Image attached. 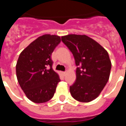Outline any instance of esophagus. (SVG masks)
Listing matches in <instances>:
<instances>
[{
	"instance_id": "esophagus-1",
	"label": "esophagus",
	"mask_w": 126,
	"mask_h": 126,
	"mask_svg": "<svg viewBox=\"0 0 126 126\" xmlns=\"http://www.w3.org/2000/svg\"><path fill=\"white\" fill-rule=\"evenodd\" d=\"M62 74H63V76H65V75H66V72H62Z\"/></svg>"
}]
</instances>
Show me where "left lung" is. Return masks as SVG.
Returning a JSON list of instances; mask_svg holds the SVG:
<instances>
[{
  "instance_id": "left-lung-1",
  "label": "left lung",
  "mask_w": 126,
  "mask_h": 126,
  "mask_svg": "<svg viewBox=\"0 0 126 126\" xmlns=\"http://www.w3.org/2000/svg\"><path fill=\"white\" fill-rule=\"evenodd\" d=\"M61 40L72 52L78 66L76 81L69 87L71 96L79 102L94 100L109 79L111 62L108 52L86 35L68 34Z\"/></svg>"
}]
</instances>
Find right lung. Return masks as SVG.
<instances>
[{
    "mask_svg": "<svg viewBox=\"0 0 126 126\" xmlns=\"http://www.w3.org/2000/svg\"><path fill=\"white\" fill-rule=\"evenodd\" d=\"M61 42L60 36H39L21 52L16 64L19 84L28 99L36 103L50 100L60 78L52 68L50 56Z\"/></svg>",
    "mask_w": 126,
    "mask_h": 126,
    "instance_id": "1",
    "label": "right lung"
}]
</instances>
